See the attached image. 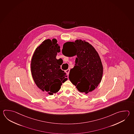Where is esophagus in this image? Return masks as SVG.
Masks as SVG:
<instances>
[{
	"mask_svg": "<svg viewBox=\"0 0 134 134\" xmlns=\"http://www.w3.org/2000/svg\"><path fill=\"white\" fill-rule=\"evenodd\" d=\"M70 69H67V70H66L65 71L66 73H67V75L68 76L69 74V72H70Z\"/></svg>",
	"mask_w": 134,
	"mask_h": 134,
	"instance_id": "1",
	"label": "esophagus"
}]
</instances>
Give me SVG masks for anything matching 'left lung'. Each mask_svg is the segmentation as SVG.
Wrapping results in <instances>:
<instances>
[{
	"mask_svg": "<svg viewBox=\"0 0 134 134\" xmlns=\"http://www.w3.org/2000/svg\"><path fill=\"white\" fill-rule=\"evenodd\" d=\"M62 53L66 56H77L69 78L79 91L87 94L97 88L101 82L103 68L93 46L85 40L77 39L65 43Z\"/></svg>",
	"mask_w": 134,
	"mask_h": 134,
	"instance_id": "1",
	"label": "left lung"
}]
</instances>
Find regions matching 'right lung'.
I'll list each match as a JSON object with an SVG mask.
<instances>
[{"mask_svg":"<svg viewBox=\"0 0 134 134\" xmlns=\"http://www.w3.org/2000/svg\"><path fill=\"white\" fill-rule=\"evenodd\" d=\"M56 39L43 41L36 48L31 63V71L36 86L50 95L57 92L67 80L56 58L60 47Z\"/></svg>","mask_w":134,"mask_h":134,"instance_id":"obj_1","label":"right lung"}]
</instances>
